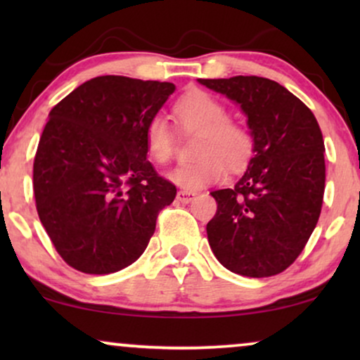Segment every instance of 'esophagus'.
Masks as SVG:
<instances>
[{"instance_id": "1", "label": "esophagus", "mask_w": 360, "mask_h": 360, "mask_svg": "<svg viewBox=\"0 0 360 360\" xmlns=\"http://www.w3.org/2000/svg\"><path fill=\"white\" fill-rule=\"evenodd\" d=\"M195 196H196L195 191H188V190L176 191V200H179L180 203H190V201H193Z\"/></svg>"}]
</instances>
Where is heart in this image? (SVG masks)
<instances>
[{"label":"heart","mask_w":360,"mask_h":360,"mask_svg":"<svg viewBox=\"0 0 360 360\" xmlns=\"http://www.w3.org/2000/svg\"><path fill=\"white\" fill-rule=\"evenodd\" d=\"M175 122L180 129L198 132L195 160L170 170L167 176L181 188L193 191L223 180L229 170L244 169L254 152V136L244 122L228 117V108L210 93L191 90L175 101ZM147 155L157 164H167L175 152V134L169 121L154 115L144 126Z\"/></svg>","instance_id":"heart-1"}]
</instances>
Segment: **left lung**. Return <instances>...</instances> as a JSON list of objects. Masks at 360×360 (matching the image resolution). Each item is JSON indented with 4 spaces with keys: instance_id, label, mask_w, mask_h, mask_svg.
I'll use <instances>...</instances> for the list:
<instances>
[{
    "instance_id": "left-lung-1",
    "label": "left lung",
    "mask_w": 360,
    "mask_h": 360,
    "mask_svg": "<svg viewBox=\"0 0 360 360\" xmlns=\"http://www.w3.org/2000/svg\"><path fill=\"white\" fill-rule=\"evenodd\" d=\"M239 103L254 157L206 224L211 250L231 272L262 278L283 272L307 245L323 206L324 141L316 117L277 82L262 77L198 78Z\"/></svg>"
}]
</instances>
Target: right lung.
<instances>
[{
  "instance_id": "obj_1",
  "label": "right lung",
  "mask_w": 360,
  "mask_h": 360,
  "mask_svg": "<svg viewBox=\"0 0 360 360\" xmlns=\"http://www.w3.org/2000/svg\"><path fill=\"white\" fill-rule=\"evenodd\" d=\"M174 91L169 82L96 77L49 112L34 157V196L70 267L112 274L146 250L176 188L147 160L144 126Z\"/></svg>"
}]
</instances>
